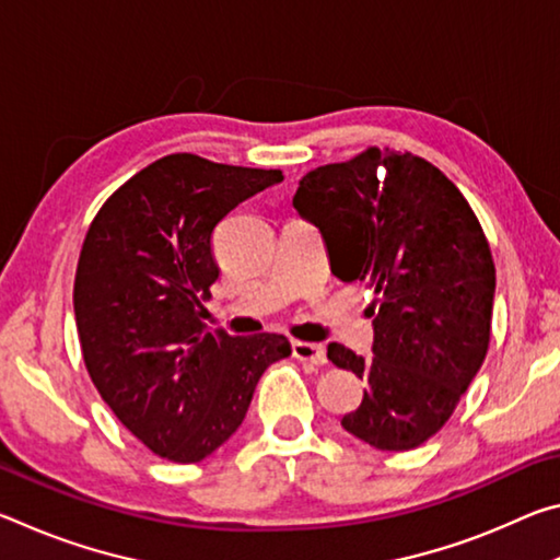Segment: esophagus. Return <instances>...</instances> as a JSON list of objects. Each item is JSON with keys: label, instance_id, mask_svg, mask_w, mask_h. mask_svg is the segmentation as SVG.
Returning a JSON list of instances; mask_svg holds the SVG:
<instances>
[{"label": "esophagus", "instance_id": "esophagus-1", "mask_svg": "<svg viewBox=\"0 0 560 560\" xmlns=\"http://www.w3.org/2000/svg\"><path fill=\"white\" fill-rule=\"evenodd\" d=\"M291 353H293V358L301 360V363H308V365H324L326 363L324 348L316 346V343H306V340H293Z\"/></svg>", "mask_w": 560, "mask_h": 560}]
</instances>
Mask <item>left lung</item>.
Segmentation results:
<instances>
[{
  "label": "left lung",
  "instance_id": "8db88e82",
  "mask_svg": "<svg viewBox=\"0 0 560 560\" xmlns=\"http://www.w3.org/2000/svg\"><path fill=\"white\" fill-rule=\"evenodd\" d=\"M293 207L324 234L330 271L375 293V355L328 346L368 383L340 424L375 450L420 447L489 350L497 271L477 214L440 167L390 148L311 170Z\"/></svg>",
  "mask_w": 560,
  "mask_h": 560
}]
</instances>
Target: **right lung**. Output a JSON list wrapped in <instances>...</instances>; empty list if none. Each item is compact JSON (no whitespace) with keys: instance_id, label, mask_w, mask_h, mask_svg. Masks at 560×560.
I'll return each instance as SVG.
<instances>
[{"instance_id":"1","label":"right lung","mask_w":560,"mask_h":560,"mask_svg":"<svg viewBox=\"0 0 560 560\" xmlns=\"http://www.w3.org/2000/svg\"><path fill=\"white\" fill-rule=\"evenodd\" d=\"M281 170L155 160L113 192L86 232L73 281L81 353L113 415L167 462L222 447L271 363L291 355L279 334H210L202 301L220 277L214 226Z\"/></svg>"}]
</instances>
